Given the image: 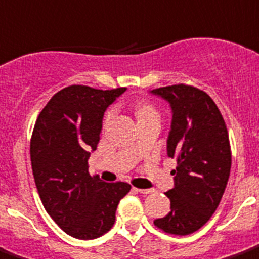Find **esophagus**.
<instances>
[{"label": "esophagus", "mask_w": 259, "mask_h": 259, "mask_svg": "<svg viewBox=\"0 0 259 259\" xmlns=\"http://www.w3.org/2000/svg\"><path fill=\"white\" fill-rule=\"evenodd\" d=\"M133 190L136 191V192H140V193H151L153 192V190H143V188H136V187H133Z\"/></svg>", "instance_id": "obj_1"}]
</instances>
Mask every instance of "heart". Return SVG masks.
<instances>
[{
	"label": "heart",
	"mask_w": 259,
	"mask_h": 259,
	"mask_svg": "<svg viewBox=\"0 0 259 259\" xmlns=\"http://www.w3.org/2000/svg\"><path fill=\"white\" fill-rule=\"evenodd\" d=\"M154 114H156V112L153 106L150 105V104H142V105L138 108V110H137V116H138V119L145 118V117H149V116H154ZM110 117H112V112H109L108 114H106L105 121H108Z\"/></svg>",
	"instance_id": "1"
}]
</instances>
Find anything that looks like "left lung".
<instances>
[{"mask_svg": "<svg viewBox=\"0 0 259 259\" xmlns=\"http://www.w3.org/2000/svg\"><path fill=\"white\" fill-rule=\"evenodd\" d=\"M172 109L167 155L177 159L175 186L167 191L171 210L154 225L168 234L187 236L207 224L217 209L230 174L229 136L209 95L186 84L151 91Z\"/></svg>", "mask_w": 259, "mask_h": 259, "instance_id": "left-lung-1", "label": "left lung"}]
</instances>
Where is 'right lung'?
Listing matches in <instances>:
<instances>
[{
    "mask_svg": "<svg viewBox=\"0 0 259 259\" xmlns=\"http://www.w3.org/2000/svg\"><path fill=\"white\" fill-rule=\"evenodd\" d=\"M126 91L69 85L39 113L30 142L31 167L47 213L67 234L93 240L116 220L119 200L132 186L89 175L88 159L100 141L106 108Z\"/></svg>",
    "mask_w": 259,
    "mask_h": 259,
    "instance_id": "1",
    "label": "right lung"
}]
</instances>
